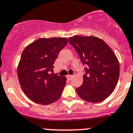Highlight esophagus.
I'll return each mask as SVG.
<instances>
[{"label":"esophagus","mask_w":133,"mask_h":133,"mask_svg":"<svg viewBox=\"0 0 133 133\" xmlns=\"http://www.w3.org/2000/svg\"><path fill=\"white\" fill-rule=\"evenodd\" d=\"M67 78L69 79H71L74 78V76L73 75H68V76H67Z\"/></svg>","instance_id":"obj_1"}]
</instances>
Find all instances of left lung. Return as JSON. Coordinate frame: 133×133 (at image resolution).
I'll use <instances>...</instances> for the list:
<instances>
[{
	"instance_id": "8db88e82",
	"label": "left lung",
	"mask_w": 133,
	"mask_h": 133,
	"mask_svg": "<svg viewBox=\"0 0 133 133\" xmlns=\"http://www.w3.org/2000/svg\"><path fill=\"white\" fill-rule=\"evenodd\" d=\"M69 43L86 65L82 84L76 88L79 96L92 103L107 98L115 90L119 78V62L115 53L96 37L75 35L69 38Z\"/></svg>"
}]
</instances>
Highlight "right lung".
<instances>
[{
  "label": "right lung",
  "instance_id": "right-lung-1",
  "mask_svg": "<svg viewBox=\"0 0 133 133\" xmlns=\"http://www.w3.org/2000/svg\"><path fill=\"white\" fill-rule=\"evenodd\" d=\"M68 39L40 38L25 47L17 68L24 93L32 101L49 104L60 98L66 84L65 76L49 74Z\"/></svg>",
  "mask_w": 133,
  "mask_h": 133
}]
</instances>
